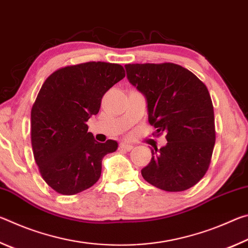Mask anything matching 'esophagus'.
<instances>
[{"label":"esophagus","mask_w":248,"mask_h":248,"mask_svg":"<svg viewBox=\"0 0 248 248\" xmlns=\"http://www.w3.org/2000/svg\"><path fill=\"white\" fill-rule=\"evenodd\" d=\"M133 149V146L131 144L128 143H121L119 145V150H124V151H131Z\"/></svg>","instance_id":"obj_1"}]
</instances>
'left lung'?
Returning a JSON list of instances; mask_svg holds the SVG:
<instances>
[{"mask_svg": "<svg viewBox=\"0 0 248 248\" xmlns=\"http://www.w3.org/2000/svg\"><path fill=\"white\" fill-rule=\"evenodd\" d=\"M132 85L148 102L149 123L167 143L151 150L152 158L141 174L165 191H184L203 177L216 143L213 105L202 81L182 65L125 64Z\"/></svg>", "mask_w": 248, "mask_h": 248, "instance_id": "obj_1", "label": "left lung"}]
</instances>
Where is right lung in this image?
<instances>
[{
	"label": "right lung",
	"instance_id": "1",
	"mask_svg": "<svg viewBox=\"0 0 248 248\" xmlns=\"http://www.w3.org/2000/svg\"><path fill=\"white\" fill-rule=\"evenodd\" d=\"M125 77L123 65L92 61L61 68L44 82L31 108V146L41 177L58 194H78L97 182L102 159L118 143L94 139L86 124L104 94Z\"/></svg>",
	"mask_w": 248,
	"mask_h": 248
}]
</instances>
